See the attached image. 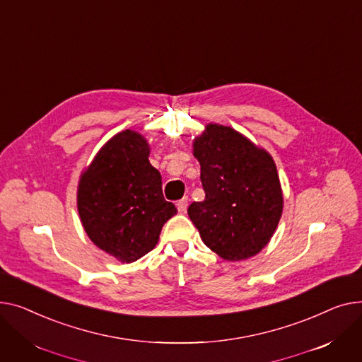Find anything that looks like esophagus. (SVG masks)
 I'll use <instances>...</instances> for the list:
<instances>
[{
  "mask_svg": "<svg viewBox=\"0 0 362 362\" xmlns=\"http://www.w3.org/2000/svg\"><path fill=\"white\" fill-rule=\"evenodd\" d=\"M187 206H188V197H182L181 200L177 202V209H178V211H181V214H184V211L187 210Z\"/></svg>",
  "mask_w": 362,
  "mask_h": 362,
  "instance_id": "esophagus-1",
  "label": "esophagus"
}]
</instances>
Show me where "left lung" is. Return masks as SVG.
I'll list each match as a JSON object with an SVG mask.
<instances>
[{"label":"left lung","mask_w":362,"mask_h":362,"mask_svg":"<svg viewBox=\"0 0 362 362\" xmlns=\"http://www.w3.org/2000/svg\"><path fill=\"white\" fill-rule=\"evenodd\" d=\"M194 156L206 197L187 211L203 243L229 262L256 256L270 241L284 207L272 156L216 124L194 141Z\"/></svg>","instance_id":"8db88e82"}]
</instances>
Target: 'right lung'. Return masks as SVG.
<instances>
[{"instance_id":"1","label":"right lung","mask_w":362,"mask_h":362,"mask_svg":"<svg viewBox=\"0 0 362 362\" xmlns=\"http://www.w3.org/2000/svg\"><path fill=\"white\" fill-rule=\"evenodd\" d=\"M146 140L125 130L106 143L81 175L77 207L89 238L132 263L152 251L163 223L177 214L162 194V178L148 162Z\"/></svg>"}]
</instances>
